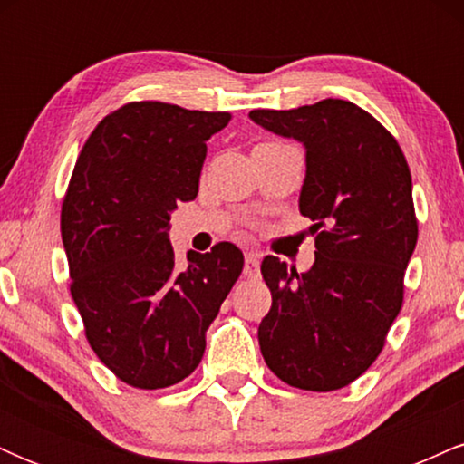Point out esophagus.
Returning a JSON list of instances; mask_svg holds the SVG:
<instances>
[{"label":"esophagus","instance_id":"esophagus-1","mask_svg":"<svg viewBox=\"0 0 464 464\" xmlns=\"http://www.w3.org/2000/svg\"><path fill=\"white\" fill-rule=\"evenodd\" d=\"M244 275L250 276V279L259 276V257H257V253H246V257H244Z\"/></svg>","mask_w":464,"mask_h":464}]
</instances>
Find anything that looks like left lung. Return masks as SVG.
<instances>
[{
  "mask_svg": "<svg viewBox=\"0 0 464 464\" xmlns=\"http://www.w3.org/2000/svg\"><path fill=\"white\" fill-rule=\"evenodd\" d=\"M248 117L305 148L299 211L316 233L307 273L276 257L262 262L273 307L259 323V349L285 384L338 391L375 362L401 310L419 236L406 157L375 117L347 100Z\"/></svg>",
  "mask_w": 464,
  "mask_h": 464,
  "instance_id": "obj_1",
  "label": "left lung"
}]
</instances>
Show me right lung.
<instances>
[{"label": "right lung", "mask_w": 464, "mask_h": 464, "mask_svg": "<svg viewBox=\"0 0 464 464\" xmlns=\"http://www.w3.org/2000/svg\"><path fill=\"white\" fill-rule=\"evenodd\" d=\"M231 113L130 102L92 132L63 200L72 296L89 344L126 384H179L200 364L205 334L244 266L231 242L188 253L180 268L169 218L198 194L207 141Z\"/></svg>", "instance_id": "right-lung-1"}]
</instances>
